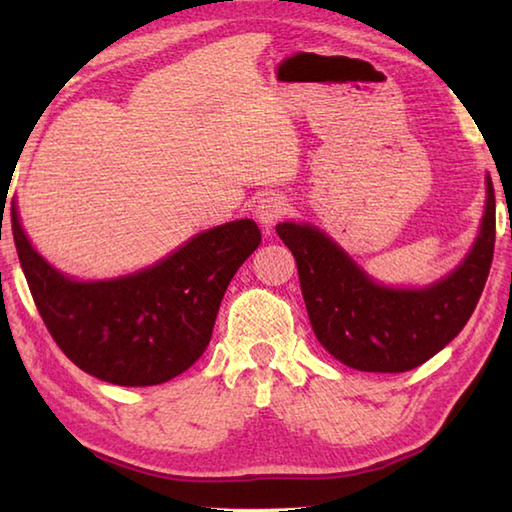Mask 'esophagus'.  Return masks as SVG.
Listing matches in <instances>:
<instances>
[{
	"mask_svg": "<svg viewBox=\"0 0 512 512\" xmlns=\"http://www.w3.org/2000/svg\"><path fill=\"white\" fill-rule=\"evenodd\" d=\"M286 213H288V202L281 198L279 193H266V195H262V198L257 200L255 209H253L255 220L262 224L266 231H268V228H273L279 217L286 215Z\"/></svg>",
	"mask_w": 512,
	"mask_h": 512,
	"instance_id": "34e87169",
	"label": "esophagus"
}]
</instances>
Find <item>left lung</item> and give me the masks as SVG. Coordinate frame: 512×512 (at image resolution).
<instances>
[{"label":"left lung","instance_id":"left-lung-1","mask_svg":"<svg viewBox=\"0 0 512 512\" xmlns=\"http://www.w3.org/2000/svg\"><path fill=\"white\" fill-rule=\"evenodd\" d=\"M484 182V215L473 246L451 273L427 286L380 284L319 226L277 224L297 259L312 330L336 361L361 372H407L462 332L493 262L495 191L488 173Z\"/></svg>","mask_w":512,"mask_h":512}]
</instances>
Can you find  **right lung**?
<instances>
[{
	"label": "right lung",
	"instance_id": "add662e5",
	"mask_svg": "<svg viewBox=\"0 0 512 512\" xmlns=\"http://www.w3.org/2000/svg\"><path fill=\"white\" fill-rule=\"evenodd\" d=\"M15 246L52 339L83 372L112 385H160L198 361L224 292L262 242L244 217L195 233L156 264L110 279H74L32 246L17 202Z\"/></svg>",
	"mask_w": 512,
	"mask_h": 512
}]
</instances>
